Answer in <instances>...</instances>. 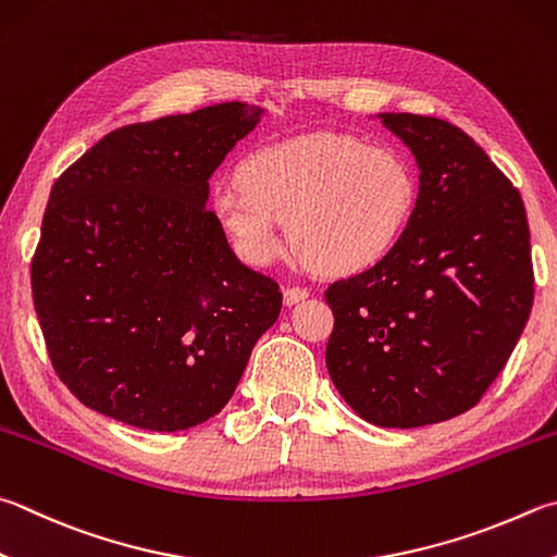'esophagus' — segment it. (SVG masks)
I'll use <instances>...</instances> for the list:
<instances>
[{"label": "esophagus", "mask_w": 557, "mask_h": 557, "mask_svg": "<svg viewBox=\"0 0 557 557\" xmlns=\"http://www.w3.org/2000/svg\"><path fill=\"white\" fill-rule=\"evenodd\" d=\"M282 297H285V305L287 307H295V305H299V301H305L309 297V289H305V287H287L285 292H282Z\"/></svg>", "instance_id": "1"}]
</instances>
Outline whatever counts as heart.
I'll use <instances>...</instances> for the list:
<instances>
[{
  "label": "heart",
  "mask_w": 557,
  "mask_h": 557,
  "mask_svg": "<svg viewBox=\"0 0 557 557\" xmlns=\"http://www.w3.org/2000/svg\"><path fill=\"white\" fill-rule=\"evenodd\" d=\"M238 184L211 199L216 224L248 265H270L289 240L333 275L368 270L399 244L419 199L413 165L389 146L317 134L250 153Z\"/></svg>",
  "instance_id": "obj_1"
}]
</instances>
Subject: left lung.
Returning <instances> with one entry per match:
<instances>
[{"mask_svg":"<svg viewBox=\"0 0 557 557\" xmlns=\"http://www.w3.org/2000/svg\"><path fill=\"white\" fill-rule=\"evenodd\" d=\"M419 165L407 231L377 265L333 282L329 375L382 429L472 409L507 366L533 307L521 195L474 140L443 119L377 114Z\"/></svg>","mask_w":557,"mask_h":557,"instance_id":"8db88e82","label":"left lung"}]
</instances>
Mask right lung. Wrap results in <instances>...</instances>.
<instances>
[{"mask_svg":"<svg viewBox=\"0 0 557 557\" xmlns=\"http://www.w3.org/2000/svg\"><path fill=\"white\" fill-rule=\"evenodd\" d=\"M262 114L224 102L116 128L55 180L34 307L58 377L85 407L175 433L236 392L282 295L236 258L207 201Z\"/></svg>","mask_w":557,"mask_h":557,"instance_id":"1","label":"right lung"}]
</instances>
